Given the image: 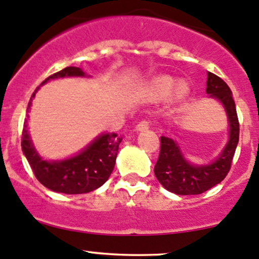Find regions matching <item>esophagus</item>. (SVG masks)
<instances>
[{
	"label": "esophagus",
	"mask_w": 259,
	"mask_h": 259,
	"mask_svg": "<svg viewBox=\"0 0 259 259\" xmlns=\"http://www.w3.org/2000/svg\"><path fill=\"white\" fill-rule=\"evenodd\" d=\"M151 126V120L149 119H144V120L139 121V124L137 125V130L138 132H143V130L149 129Z\"/></svg>",
	"instance_id": "34e87169"
}]
</instances>
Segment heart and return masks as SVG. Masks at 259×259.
<instances>
[{"mask_svg": "<svg viewBox=\"0 0 259 259\" xmlns=\"http://www.w3.org/2000/svg\"><path fill=\"white\" fill-rule=\"evenodd\" d=\"M176 80L174 78L168 77V75H161V77H157L156 79L152 80L150 85V93L156 98H164L166 95H168L175 88ZM189 93V87L186 83L181 81L176 85L175 94L178 98L185 97Z\"/></svg>", "mask_w": 259, "mask_h": 259, "instance_id": "heart-1", "label": "heart"}]
</instances>
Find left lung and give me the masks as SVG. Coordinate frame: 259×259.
<instances>
[{"instance_id":"obj_1","label":"left lung","mask_w":259,"mask_h":259,"mask_svg":"<svg viewBox=\"0 0 259 259\" xmlns=\"http://www.w3.org/2000/svg\"><path fill=\"white\" fill-rule=\"evenodd\" d=\"M207 94L217 98L230 120V140L219 159L206 166L190 165L181 155L178 144L170 138H160V154L154 172L167 191L178 195H198L220 184L230 172L239 139V122L230 87L213 73L207 74Z\"/></svg>"}]
</instances>
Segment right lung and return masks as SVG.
Returning <instances> with one entry per match:
<instances>
[{"label":"right lung","instance_id":"obj_1","mask_svg":"<svg viewBox=\"0 0 259 259\" xmlns=\"http://www.w3.org/2000/svg\"><path fill=\"white\" fill-rule=\"evenodd\" d=\"M74 75L81 77L84 75V72L80 68L67 67L46 78L43 83L54 78L74 77ZM38 88L39 87H37ZM37 89L32 94L31 100L36 94ZM29 107L31 102L28 103L27 111L29 110ZM120 141L121 138H118L114 133L104 134L94 140L85 150L81 151L77 156L70 157L64 161H45L38 156L29 140L26 119L22 130L21 146L33 170L34 176L43 186L52 191L75 195L94 191L107 181L110 174L113 172Z\"/></svg>","mask_w":259,"mask_h":259}]
</instances>
